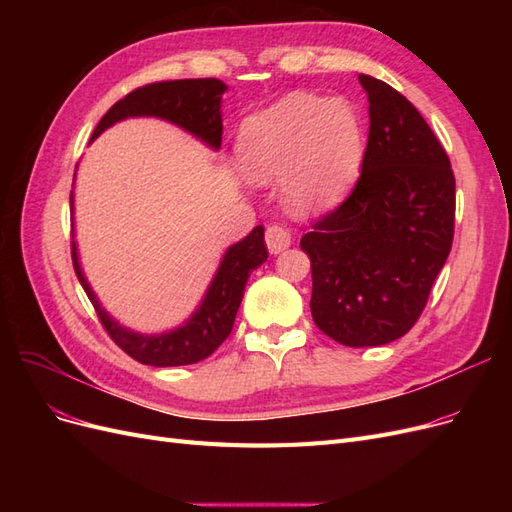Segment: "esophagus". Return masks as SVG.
I'll return each mask as SVG.
<instances>
[{
	"label": "esophagus",
	"mask_w": 512,
	"mask_h": 512,
	"mask_svg": "<svg viewBox=\"0 0 512 512\" xmlns=\"http://www.w3.org/2000/svg\"><path fill=\"white\" fill-rule=\"evenodd\" d=\"M265 241H267V247H269L271 254H280L290 245L292 237H290V232L284 226L271 224L267 228V232H265Z\"/></svg>",
	"instance_id": "1"
}]
</instances>
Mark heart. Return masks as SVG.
Masks as SVG:
<instances>
[{
	"label": "heart",
	"mask_w": 512,
	"mask_h": 512,
	"mask_svg": "<svg viewBox=\"0 0 512 512\" xmlns=\"http://www.w3.org/2000/svg\"><path fill=\"white\" fill-rule=\"evenodd\" d=\"M363 158V119L346 100L290 94L247 117L237 136L245 177L260 183L282 179L286 203L301 213L337 203Z\"/></svg>",
	"instance_id": "heart-1"
}]
</instances>
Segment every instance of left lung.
<instances>
[{"instance_id": "obj_1", "label": "left lung", "mask_w": 512, "mask_h": 512, "mask_svg": "<svg viewBox=\"0 0 512 512\" xmlns=\"http://www.w3.org/2000/svg\"><path fill=\"white\" fill-rule=\"evenodd\" d=\"M369 100L361 177L301 239L316 327L350 348L384 346L423 314L455 232V175L412 102L359 74Z\"/></svg>"}]
</instances>
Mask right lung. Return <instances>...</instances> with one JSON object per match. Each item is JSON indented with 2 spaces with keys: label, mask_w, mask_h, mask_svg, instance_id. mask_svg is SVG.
<instances>
[{
  "label": "right lung",
  "mask_w": 512,
  "mask_h": 512,
  "mask_svg": "<svg viewBox=\"0 0 512 512\" xmlns=\"http://www.w3.org/2000/svg\"><path fill=\"white\" fill-rule=\"evenodd\" d=\"M226 85L218 79H183V81H162L134 89L132 94L115 102L108 113L100 119L91 141L98 138L113 123L128 117H158L166 119L185 132L194 134L211 149H220L222 145V94ZM72 207V194H70ZM74 209V207H72ZM269 252L265 245V228L256 226L250 235L239 243L230 245L218 271L200 301L196 312L181 327L160 333L143 335L121 327L111 314L100 305L98 297L85 280V273L76 252V241H72V262L76 277L85 288L91 305L106 333L113 342L130 354L134 361L153 367H175L192 365L207 359L209 354L220 348V344L230 335L235 324L237 309L243 299V290L247 277L267 260Z\"/></svg>",
  "instance_id": "add662e5"
}]
</instances>
